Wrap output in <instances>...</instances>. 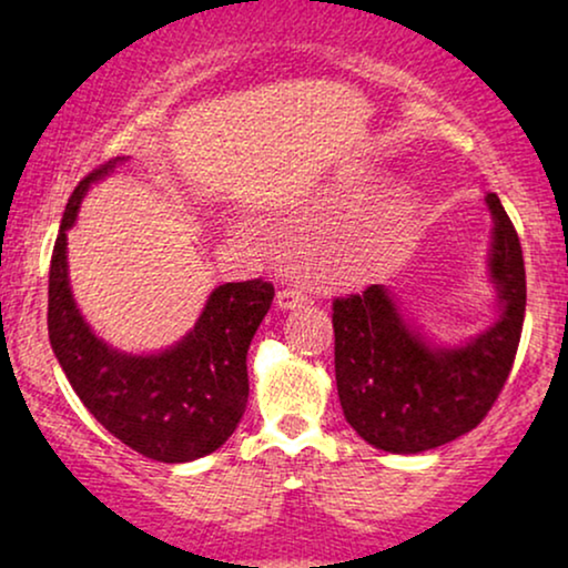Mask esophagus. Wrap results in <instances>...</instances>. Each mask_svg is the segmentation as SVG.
Returning a JSON list of instances; mask_svg holds the SVG:
<instances>
[{"label":"esophagus","mask_w":568,"mask_h":568,"mask_svg":"<svg viewBox=\"0 0 568 568\" xmlns=\"http://www.w3.org/2000/svg\"><path fill=\"white\" fill-rule=\"evenodd\" d=\"M305 292L297 290V286H284V290L276 292V305L278 310H294L305 305Z\"/></svg>","instance_id":"1"}]
</instances>
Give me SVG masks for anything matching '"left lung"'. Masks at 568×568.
<instances>
[{"instance_id": "obj_1", "label": "left lung", "mask_w": 568, "mask_h": 568, "mask_svg": "<svg viewBox=\"0 0 568 568\" xmlns=\"http://www.w3.org/2000/svg\"><path fill=\"white\" fill-rule=\"evenodd\" d=\"M491 278L501 315L460 348H434L408 328L385 286L333 300L336 385L346 422L372 447L414 455L484 422L507 383L525 323V261L496 193Z\"/></svg>"}]
</instances>
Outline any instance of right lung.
Returning a JSON list of instances; mask_svg holds the SVG:
<instances>
[{"label":"right lung","mask_w":568,"mask_h":568,"mask_svg":"<svg viewBox=\"0 0 568 568\" xmlns=\"http://www.w3.org/2000/svg\"><path fill=\"white\" fill-rule=\"evenodd\" d=\"M119 160L82 178L64 209L49 271L51 348L84 408L115 439L150 460L189 463L220 449L245 414V356L274 300V284L251 278L216 286L189 336L162 354L131 356L103 344L69 290L67 230L90 183Z\"/></svg>","instance_id":"1"}]
</instances>
